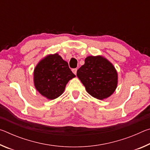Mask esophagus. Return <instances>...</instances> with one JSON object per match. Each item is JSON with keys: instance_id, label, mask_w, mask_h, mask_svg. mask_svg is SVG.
Listing matches in <instances>:
<instances>
[{"instance_id": "34e87169", "label": "esophagus", "mask_w": 150, "mask_h": 150, "mask_svg": "<svg viewBox=\"0 0 150 150\" xmlns=\"http://www.w3.org/2000/svg\"><path fill=\"white\" fill-rule=\"evenodd\" d=\"M77 69H72V71H73V73H74L75 75L77 74Z\"/></svg>"}]
</instances>
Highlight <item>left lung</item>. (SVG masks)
I'll return each mask as SVG.
<instances>
[{"label": "left lung", "mask_w": 150, "mask_h": 150, "mask_svg": "<svg viewBox=\"0 0 150 150\" xmlns=\"http://www.w3.org/2000/svg\"><path fill=\"white\" fill-rule=\"evenodd\" d=\"M77 76L87 93L98 99L108 98L117 87L118 75L115 68L101 56H88L85 64L77 70Z\"/></svg>", "instance_id": "8db88e82"}]
</instances>
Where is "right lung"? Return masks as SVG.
<instances>
[{
  "mask_svg": "<svg viewBox=\"0 0 150 150\" xmlns=\"http://www.w3.org/2000/svg\"><path fill=\"white\" fill-rule=\"evenodd\" d=\"M75 77L67 62L55 54L45 57L35 67L34 85L42 95L53 100L62 95L68 81Z\"/></svg>",
  "mask_w": 150,
  "mask_h": 150,
  "instance_id": "obj_1",
  "label": "right lung"
}]
</instances>
